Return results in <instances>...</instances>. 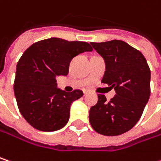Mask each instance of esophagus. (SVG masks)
<instances>
[{
	"mask_svg": "<svg viewBox=\"0 0 161 161\" xmlns=\"http://www.w3.org/2000/svg\"><path fill=\"white\" fill-rule=\"evenodd\" d=\"M87 94H88V91H87V90H85V91H84V95L86 96V95H87Z\"/></svg>",
	"mask_w": 161,
	"mask_h": 161,
	"instance_id": "34e87169",
	"label": "esophagus"
}]
</instances>
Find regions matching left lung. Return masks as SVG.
<instances>
[{
  "label": "left lung",
  "mask_w": 161,
  "mask_h": 161,
  "mask_svg": "<svg viewBox=\"0 0 161 161\" xmlns=\"http://www.w3.org/2000/svg\"><path fill=\"white\" fill-rule=\"evenodd\" d=\"M90 44L106 63L101 82L116 91L108 102L98 95L97 105L90 108V124L101 135H121L137 124L149 99V67L144 55L123 41Z\"/></svg>",
  "instance_id": "left-lung-1"
}]
</instances>
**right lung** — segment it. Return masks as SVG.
<instances>
[{
    "label": "right lung",
    "instance_id": "right-lung-1",
    "mask_svg": "<svg viewBox=\"0 0 161 161\" xmlns=\"http://www.w3.org/2000/svg\"><path fill=\"white\" fill-rule=\"evenodd\" d=\"M88 43L52 37L32 44L16 66L14 95L24 119L41 131H55L69 120L71 104L83 97L79 89L57 88L56 77L68 74L71 60L91 52Z\"/></svg>",
    "mask_w": 161,
    "mask_h": 161
}]
</instances>
